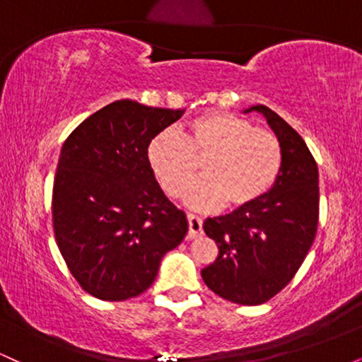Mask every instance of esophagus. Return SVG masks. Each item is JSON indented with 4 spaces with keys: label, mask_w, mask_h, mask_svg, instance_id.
<instances>
[{
    "label": "esophagus",
    "mask_w": 362,
    "mask_h": 362,
    "mask_svg": "<svg viewBox=\"0 0 362 362\" xmlns=\"http://www.w3.org/2000/svg\"><path fill=\"white\" fill-rule=\"evenodd\" d=\"M189 223V238H197L202 235V219L195 214H187Z\"/></svg>",
    "instance_id": "esophagus-1"
}]
</instances>
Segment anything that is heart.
<instances>
[{"mask_svg": "<svg viewBox=\"0 0 362 362\" xmlns=\"http://www.w3.org/2000/svg\"><path fill=\"white\" fill-rule=\"evenodd\" d=\"M148 165L161 189L184 194L203 163L204 179L187 189L195 209H243L271 192L282 172L281 139L269 129L230 112H207L187 124L182 139L163 131L149 141Z\"/></svg>", "mask_w": 362, "mask_h": 362, "instance_id": "b5f03b06", "label": "heart"}]
</instances>
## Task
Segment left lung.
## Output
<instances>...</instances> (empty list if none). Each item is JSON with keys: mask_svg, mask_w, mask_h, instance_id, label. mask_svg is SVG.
Returning <instances> with one entry per match:
<instances>
[{"mask_svg": "<svg viewBox=\"0 0 362 362\" xmlns=\"http://www.w3.org/2000/svg\"><path fill=\"white\" fill-rule=\"evenodd\" d=\"M281 139L282 172L271 192L233 213L207 218L204 231L218 259L202 279L218 296L238 305H262L289 284L308 255L318 226V167L303 138L265 105H253Z\"/></svg>", "mask_w": 362, "mask_h": 362, "instance_id": "left-lung-1", "label": "left lung"}]
</instances>
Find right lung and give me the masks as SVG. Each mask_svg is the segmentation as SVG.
<instances>
[{
    "label": "right lung",
    "mask_w": 362,
    "mask_h": 362,
    "mask_svg": "<svg viewBox=\"0 0 362 362\" xmlns=\"http://www.w3.org/2000/svg\"><path fill=\"white\" fill-rule=\"evenodd\" d=\"M184 112L112 102L62 144L52 189L54 236L74 279L98 300L139 296L165 253L185 238V213L168 201L146 158L149 141Z\"/></svg>",
    "instance_id": "add662e5"
}]
</instances>
